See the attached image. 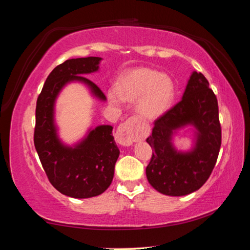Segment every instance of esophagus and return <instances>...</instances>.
Returning <instances> with one entry per match:
<instances>
[{
    "mask_svg": "<svg viewBox=\"0 0 250 250\" xmlns=\"http://www.w3.org/2000/svg\"><path fill=\"white\" fill-rule=\"evenodd\" d=\"M135 122L137 120L134 118H130L119 125L116 133V140L119 145L129 146L135 141V139H137V135L134 133Z\"/></svg>",
    "mask_w": 250,
    "mask_h": 250,
    "instance_id": "1",
    "label": "esophagus"
}]
</instances>
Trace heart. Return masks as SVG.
<instances>
[{"label":"heart","instance_id":"b5f03b06","mask_svg":"<svg viewBox=\"0 0 250 250\" xmlns=\"http://www.w3.org/2000/svg\"><path fill=\"white\" fill-rule=\"evenodd\" d=\"M175 96L176 86L170 76L146 67L121 75L116 89L112 88L108 91L112 104L118 105L124 100H135V110L146 119H156L167 112Z\"/></svg>","mask_w":250,"mask_h":250}]
</instances>
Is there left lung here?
<instances>
[{"label":"left lung","instance_id":"8db88e82","mask_svg":"<svg viewBox=\"0 0 250 250\" xmlns=\"http://www.w3.org/2000/svg\"><path fill=\"white\" fill-rule=\"evenodd\" d=\"M191 126L193 145L177 150L172 141L177 131ZM146 142L153 149L146 179L156 191L184 196L197 191L208 180L222 143L216 96L204 75L193 71L182 100L154 121Z\"/></svg>","mask_w":250,"mask_h":250}]
</instances>
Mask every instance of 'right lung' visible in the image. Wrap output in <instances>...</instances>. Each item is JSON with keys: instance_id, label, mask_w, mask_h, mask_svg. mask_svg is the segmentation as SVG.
<instances>
[{"instance_id": "add662e5", "label": "right lung", "mask_w": 250, "mask_h": 250, "mask_svg": "<svg viewBox=\"0 0 250 250\" xmlns=\"http://www.w3.org/2000/svg\"><path fill=\"white\" fill-rule=\"evenodd\" d=\"M101 61V57L73 58L55 67L36 103L34 145L41 163L54 188L74 198L103 194L111 184L120 154L111 125L90 128L82 140L68 146L59 138L55 121L56 100L70 83H83L96 99L107 100L99 87L83 76L98 71Z\"/></svg>"}]
</instances>
